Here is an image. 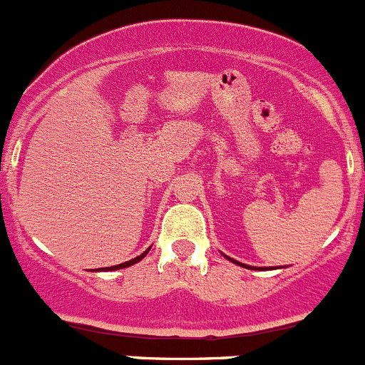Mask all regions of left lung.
<instances>
[{
	"label": "left lung",
	"instance_id": "left-lung-1",
	"mask_svg": "<svg viewBox=\"0 0 365 365\" xmlns=\"http://www.w3.org/2000/svg\"><path fill=\"white\" fill-rule=\"evenodd\" d=\"M230 261H232V259H230ZM232 262H236V264H241V262H237V261H232ZM241 266H245V264H241Z\"/></svg>",
	"mask_w": 365,
	"mask_h": 365
}]
</instances>
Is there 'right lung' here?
<instances>
[{
    "instance_id": "add662e5",
    "label": "right lung",
    "mask_w": 365,
    "mask_h": 365,
    "mask_svg": "<svg viewBox=\"0 0 365 365\" xmlns=\"http://www.w3.org/2000/svg\"><path fill=\"white\" fill-rule=\"evenodd\" d=\"M147 252H149V250H145V252H143L142 255H138V257L131 259V261H128V262H122V264H117V266H111V268H108V272H111V269H120V268H128V266H131V264H135V262L142 261V259L145 257V255H147Z\"/></svg>"
}]
</instances>
